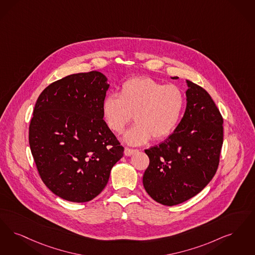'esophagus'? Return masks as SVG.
<instances>
[{"instance_id":"obj_1","label":"esophagus","mask_w":255,"mask_h":255,"mask_svg":"<svg viewBox=\"0 0 255 255\" xmlns=\"http://www.w3.org/2000/svg\"><path fill=\"white\" fill-rule=\"evenodd\" d=\"M136 152H137L136 149H131V148H127V147L124 149V154L127 155V156H130V155H132Z\"/></svg>"}]
</instances>
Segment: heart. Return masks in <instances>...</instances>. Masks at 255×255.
Masks as SVG:
<instances>
[{"instance_id":"1","label":"heart","mask_w":255,"mask_h":255,"mask_svg":"<svg viewBox=\"0 0 255 255\" xmlns=\"http://www.w3.org/2000/svg\"><path fill=\"white\" fill-rule=\"evenodd\" d=\"M186 104L182 89L165 85L151 78H133L124 82L120 96L110 94L102 102L104 121L113 132L121 133L133 119L124 140L131 145L167 138L180 123Z\"/></svg>"}]
</instances>
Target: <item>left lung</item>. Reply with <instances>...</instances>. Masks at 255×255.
Listing matches in <instances>:
<instances>
[{"label":"left lung","mask_w":255,"mask_h":255,"mask_svg":"<svg viewBox=\"0 0 255 255\" xmlns=\"http://www.w3.org/2000/svg\"><path fill=\"white\" fill-rule=\"evenodd\" d=\"M187 83V106L177 128L164 142L145 150L150 163L143 186L165 206L182 203L203 190L217 171L223 144V118L213 99L201 86Z\"/></svg>","instance_id":"8db88e82"}]
</instances>
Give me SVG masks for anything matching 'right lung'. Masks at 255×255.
I'll return each mask as SVG.
<instances>
[{
  "instance_id": "right-lung-1",
  "label": "right lung",
  "mask_w": 255,
  "mask_h": 255,
  "mask_svg": "<svg viewBox=\"0 0 255 255\" xmlns=\"http://www.w3.org/2000/svg\"><path fill=\"white\" fill-rule=\"evenodd\" d=\"M109 88L101 72L69 75L39 96L29 125V145L41 180L71 202L101 194L124 148L103 121Z\"/></svg>"
}]
</instances>
